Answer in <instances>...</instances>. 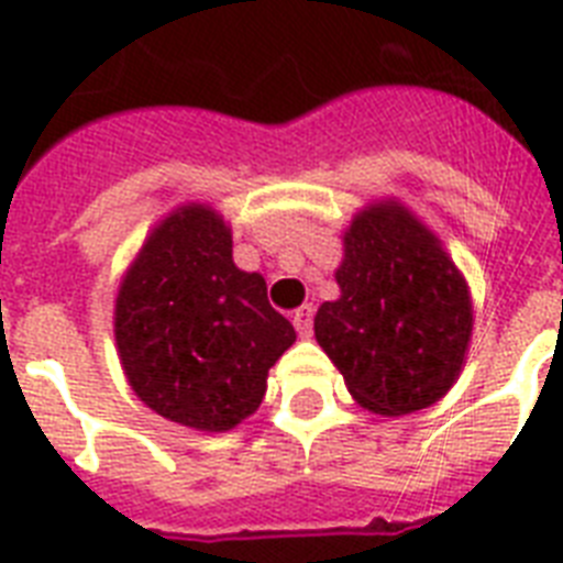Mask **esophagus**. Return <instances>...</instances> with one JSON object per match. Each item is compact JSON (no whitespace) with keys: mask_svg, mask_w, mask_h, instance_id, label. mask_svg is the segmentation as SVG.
Returning a JSON list of instances; mask_svg holds the SVG:
<instances>
[{"mask_svg":"<svg viewBox=\"0 0 563 563\" xmlns=\"http://www.w3.org/2000/svg\"><path fill=\"white\" fill-rule=\"evenodd\" d=\"M292 324H296V331H299L301 339H308L310 333H313V308L305 305V308L296 310V313H292Z\"/></svg>","mask_w":563,"mask_h":563,"instance_id":"34e87169","label":"esophagus"}]
</instances>
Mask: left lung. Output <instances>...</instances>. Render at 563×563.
Returning a JSON list of instances; mask_svg holds the SVG:
<instances>
[{"mask_svg":"<svg viewBox=\"0 0 563 563\" xmlns=\"http://www.w3.org/2000/svg\"><path fill=\"white\" fill-rule=\"evenodd\" d=\"M339 296L316 313V342L347 391L376 415H411L457 379L472 301L438 239L397 203H379L345 232Z\"/></svg>","mask_w":563,"mask_h":563,"instance_id":"1","label":"left lung"}]
</instances>
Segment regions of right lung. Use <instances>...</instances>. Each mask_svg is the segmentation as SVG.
Segmentation results:
<instances>
[{
    "label": "right lung",
    "mask_w": 563,
    "mask_h": 563,
    "mask_svg": "<svg viewBox=\"0 0 563 563\" xmlns=\"http://www.w3.org/2000/svg\"><path fill=\"white\" fill-rule=\"evenodd\" d=\"M114 336L134 394L198 431L253 415L267 371L296 342L264 278L232 264L230 230L201 203L148 235L120 285Z\"/></svg>",
    "instance_id": "right-lung-1"
}]
</instances>
